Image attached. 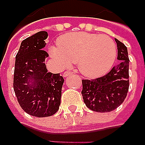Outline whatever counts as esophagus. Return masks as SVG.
Returning <instances> with one entry per match:
<instances>
[{
    "label": "esophagus",
    "mask_w": 145,
    "mask_h": 145,
    "mask_svg": "<svg viewBox=\"0 0 145 145\" xmlns=\"http://www.w3.org/2000/svg\"><path fill=\"white\" fill-rule=\"evenodd\" d=\"M72 73H73V72L71 71H66V72H64L63 74V76L64 77H67V76H69L72 75Z\"/></svg>",
    "instance_id": "34e87169"
}]
</instances>
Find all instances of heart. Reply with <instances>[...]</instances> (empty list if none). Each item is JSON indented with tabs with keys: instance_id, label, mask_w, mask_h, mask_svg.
<instances>
[{
	"instance_id": "b5f03b06",
	"label": "heart",
	"mask_w": 145,
	"mask_h": 145,
	"mask_svg": "<svg viewBox=\"0 0 145 145\" xmlns=\"http://www.w3.org/2000/svg\"><path fill=\"white\" fill-rule=\"evenodd\" d=\"M50 46V55L61 66L76 63L79 72L89 78H96L109 71L116 59V46L109 37L77 32L58 39Z\"/></svg>"
}]
</instances>
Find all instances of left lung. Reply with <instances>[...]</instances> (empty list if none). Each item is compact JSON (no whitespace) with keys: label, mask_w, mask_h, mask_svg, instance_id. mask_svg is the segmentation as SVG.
<instances>
[{"label":"left lung","mask_w":145,"mask_h":145,"mask_svg":"<svg viewBox=\"0 0 145 145\" xmlns=\"http://www.w3.org/2000/svg\"><path fill=\"white\" fill-rule=\"evenodd\" d=\"M120 63L112 70L95 79H83L82 95L89 109L97 112H109L124 102L129 88V58L127 47L115 39Z\"/></svg>","instance_id":"8db88e82"}]
</instances>
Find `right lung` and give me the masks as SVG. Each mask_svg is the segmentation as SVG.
I'll return each instance as SVG.
<instances>
[{"mask_svg":"<svg viewBox=\"0 0 145 145\" xmlns=\"http://www.w3.org/2000/svg\"><path fill=\"white\" fill-rule=\"evenodd\" d=\"M48 33L40 31L22 41L16 56L14 90L18 103L27 114L35 117L54 115L60 105L64 79L59 73L48 72L43 49Z\"/></svg>","mask_w":145,"mask_h":145,"instance_id":"right-lung-1","label":"right lung"}]
</instances>
